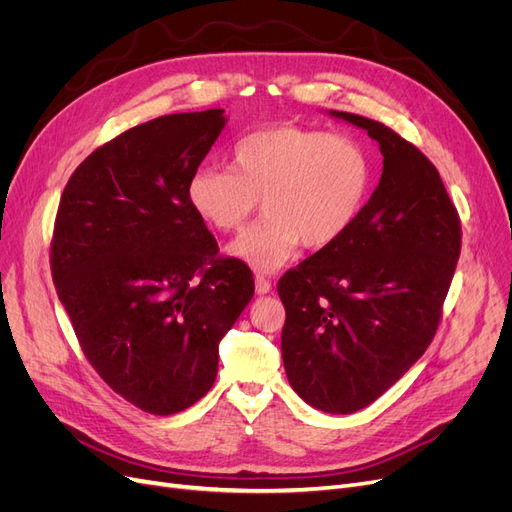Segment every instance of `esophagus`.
I'll list each match as a JSON object with an SVG mask.
<instances>
[{
    "instance_id": "34e87169",
    "label": "esophagus",
    "mask_w": 512,
    "mask_h": 512,
    "mask_svg": "<svg viewBox=\"0 0 512 512\" xmlns=\"http://www.w3.org/2000/svg\"><path fill=\"white\" fill-rule=\"evenodd\" d=\"M255 291L257 295H268L272 291V282L263 276H255Z\"/></svg>"
}]
</instances>
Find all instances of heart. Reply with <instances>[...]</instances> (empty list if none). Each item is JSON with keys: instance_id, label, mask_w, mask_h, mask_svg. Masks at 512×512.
<instances>
[{"instance_id": "obj_1", "label": "heart", "mask_w": 512, "mask_h": 512, "mask_svg": "<svg viewBox=\"0 0 512 512\" xmlns=\"http://www.w3.org/2000/svg\"><path fill=\"white\" fill-rule=\"evenodd\" d=\"M373 185L369 149L350 135L274 124L240 139L232 170L200 168L187 202L213 230H240L261 200L263 219L227 253L255 272H276L299 244L327 249L361 217Z\"/></svg>"}]
</instances>
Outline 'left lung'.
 <instances>
[{"label": "left lung", "mask_w": 512, "mask_h": 512, "mask_svg": "<svg viewBox=\"0 0 512 512\" xmlns=\"http://www.w3.org/2000/svg\"><path fill=\"white\" fill-rule=\"evenodd\" d=\"M380 143L384 168L361 217L278 282L282 363L314 409L371 405L430 346L460 257L462 230L439 170L388 126L329 111Z\"/></svg>", "instance_id": "1"}]
</instances>
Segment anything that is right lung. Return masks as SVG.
Returning a JSON list of instances; mask_svg holds the SVG:
<instances>
[{
	"label": "right lung",
	"mask_w": 512,
	"mask_h": 512,
	"mask_svg": "<svg viewBox=\"0 0 512 512\" xmlns=\"http://www.w3.org/2000/svg\"><path fill=\"white\" fill-rule=\"evenodd\" d=\"M225 124L206 109L122 132L75 168L56 213L52 280L80 346L113 392L154 415L211 390L219 342L255 293L187 202Z\"/></svg>",
	"instance_id": "1"
}]
</instances>
